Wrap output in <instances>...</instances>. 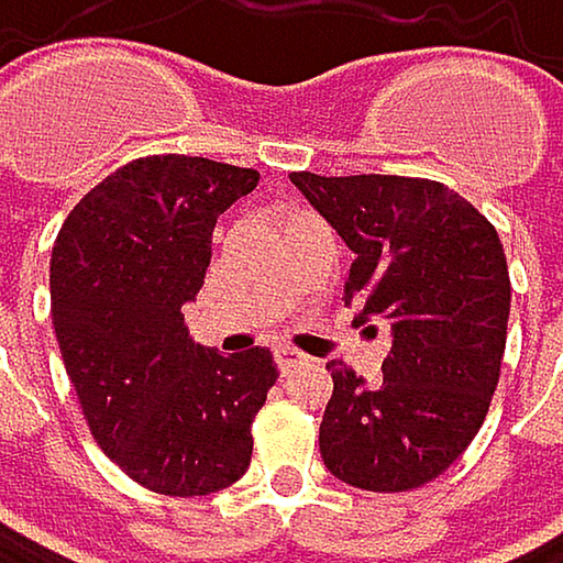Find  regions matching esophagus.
I'll return each mask as SVG.
<instances>
[{
    "label": "esophagus",
    "instance_id": "34e87169",
    "mask_svg": "<svg viewBox=\"0 0 563 563\" xmlns=\"http://www.w3.org/2000/svg\"><path fill=\"white\" fill-rule=\"evenodd\" d=\"M275 362H278V369H282V373H291V369H298V365L308 362V355H301V352L291 349V345H278V349H275Z\"/></svg>",
    "mask_w": 563,
    "mask_h": 563
}]
</instances>
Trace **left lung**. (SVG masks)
<instances>
[{
	"instance_id": "left-lung-1",
	"label": "left lung",
	"mask_w": 563,
	"mask_h": 563,
	"mask_svg": "<svg viewBox=\"0 0 563 563\" xmlns=\"http://www.w3.org/2000/svg\"><path fill=\"white\" fill-rule=\"evenodd\" d=\"M291 184L355 255L345 305L393 332L383 383L329 362L322 463L342 484L396 494L430 484L484 427L500 379L510 275L494 224L456 190L393 174ZM376 332V325H369Z\"/></svg>"
}]
</instances>
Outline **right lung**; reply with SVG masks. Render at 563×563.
<instances>
[{"instance_id":"obj_1","label":"right lung","mask_w":563,"mask_h":563,"mask_svg":"<svg viewBox=\"0 0 563 563\" xmlns=\"http://www.w3.org/2000/svg\"><path fill=\"white\" fill-rule=\"evenodd\" d=\"M255 187L247 167L144 157L97 184L53 244L66 376L100 450L154 494L205 497L251 463V423L278 365L262 345H198L180 308L205 285L218 218Z\"/></svg>"}]
</instances>
